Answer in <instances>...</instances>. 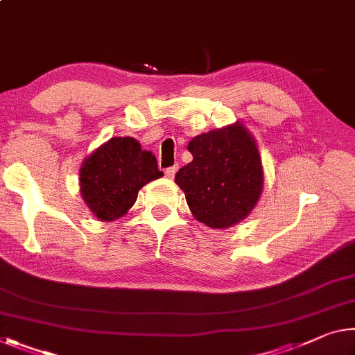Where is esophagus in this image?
Segmentation results:
<instances>
[{
  "label": "esophagus",
  "instance_id": "34e87169",
  "mask_svg": "<svg viewBox=\"0 0 355 355\" xmlns=\"http://www.w3.org/2000/svg\"><path fill=\"white\" fill-rule=\"evenodd\" d=\"M177 171H178V166H172V167H167L164 173H166V177H167L168 180H172L173 177H175Z\"/></svg>",
  "mask_w": 355,
  "mask_h": 355
}]
</instances>
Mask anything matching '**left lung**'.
I'll return each mask as SVG.
<instances>
[{"label": "left lung", "mask_w": 355, "mask_h": 355, "mask_svg": "<svg viewBox=\"0 0 355 355\" xmlns=\"http://www.w3.org/2000/svg\"><path fill=\"white\" fill-rule=\"evenodd\" d=\"M193 161L180 168L175 183L198 221L227 229L250 215L263 188L256 139L243 123L213 129L188 144Z\"/></svg>", "instance_id": "8db88e82"}]
</instances>
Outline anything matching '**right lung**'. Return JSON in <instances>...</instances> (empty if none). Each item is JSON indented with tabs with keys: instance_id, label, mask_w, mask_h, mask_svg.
Here are the masks:
<instances>
[{
	"instance_id": "obj_1",
	"label": "right lung",
	"mask_w": 355,
	"mask_h": 355,
	"mask_svg": "<svg viewBox=\"0 0 355 355\" xmlns=\"http://www.w3.org/2000/svg\"><path fill=\"white\" fill-rule=\"evenodd\" d=\"M80 194L99 221L125 216L145 184L164 175L156 157L134 137H112L83 159Z\"/></svg>"
}]
</instances>
